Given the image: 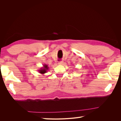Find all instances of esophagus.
Instances as JSON below:
<instances>
[{"instance_id":"esophagus-1","label":"esophagus","mask_w":121,"mask_h":121,"mask_svg":"<svg viewBox=\"0 0 121 121\" xmlns=\"http://www.w3.org/2000/svg\"><path fill=\"white\" fill-rule=\"evenodd\" d=\"M64 64V61H58V64L60 65H61Z\"/></svg>"}]
</instances>
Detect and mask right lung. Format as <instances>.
Here are the masks:
<instances>
[{"instance_id": "obj_1", "label": "right lung", "mask_w": 121, "mask_h": 121, "mask_svg": "<svg viewBox=\"0 0 121 121\" xmlns=\"http://www.w3.org/2000/svg\"><path fill=\"white\" fill-rule=\"evenodd\" d=\"M49 67H48V65H47L46 64L43 65V67L40 68L39 69H38V72L40 73V74L43 75L44 74L46 73L47 71L48 70Z\"/></svg>"}]
</instances>
